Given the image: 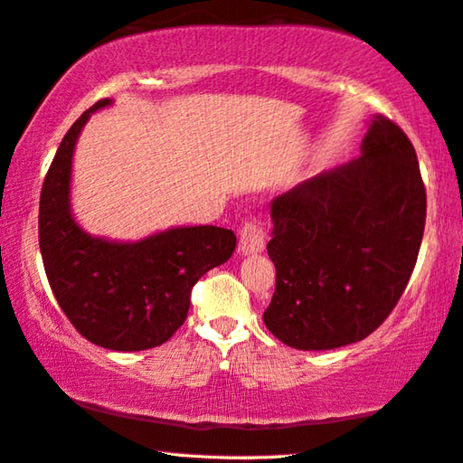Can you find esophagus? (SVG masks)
Wrapping results in <instances>:
<instances>
[{
  "instance_id": "1",
  "label": "esophagus",
  "mask_w": 463,
  "mask_h": 463,
  "mask_svg": "<svg viewBox=\"0 0 463 463\" xmlns=\"http://www.w3.org/2000/svg\"><path fill=\"white\" fill-rule=\"evenodd\" d=\"M266 247V232L264 226L255 220H247L243 229H241V237H239V253L241 255H253V253H261Z\"/></svg>"
}]
</instances>
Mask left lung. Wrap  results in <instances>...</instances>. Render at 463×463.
I'll return each mask as SVG.
<instances>
[{
	"label": "left lung",
	"instance_id": "1",
	"mask_svg": "<svg viewBox=\"0 0 463 463\" xmlns=\"http://www.w3.org/2000/svg\"><path fill=\"white\" fill-rule=\"evenodd\" d=\"M270 216L266 328L301 351L362 341L397 306L418 260L426 189L416 149L376 114L360 157L274 197Z\"/></svg>",
	"mask_w": 463,
	"mask_h": 463
}]
</instances>
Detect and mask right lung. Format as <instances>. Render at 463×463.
<instances>
[{
    "label": "right lung",
    "mask_w": 463,
    "mask_h": 463,
    "mask_svg": "<svg viewBox=\"0 0 463 463\" xmlns=\"http://www.w3.org/2000/svg\"><path fill=\"white\" fill-rule=\"evenodd\" d=\"M101 99L64 135L39 202V247L61 312L87 341L112 351L157 347L183 326L191 288L231 258L237 237L220 226H176L139 241L89 234L72 216V156Z\"/></svg>",
    "instance_id": "1"
}]
</instances>
